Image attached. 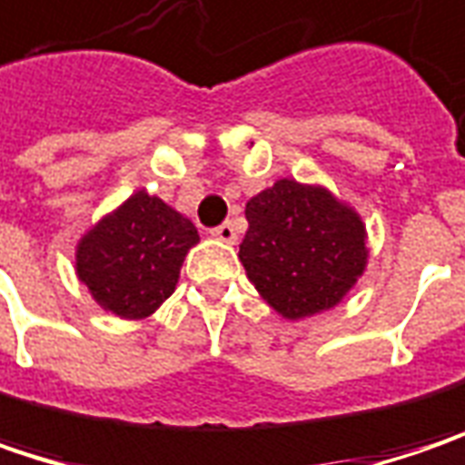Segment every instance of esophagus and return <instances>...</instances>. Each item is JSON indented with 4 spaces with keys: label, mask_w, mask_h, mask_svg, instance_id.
<instances>
[{
    "label": "esophagus",
    "mask_w": 465,
    "mask_h": 465,
    "mask_svg": "<svg viewBox=\"0 0 465 465\" xmlns=\"http://www.w3.org/2000/svg\"><path fill=\"white\" fill-rule=\"evenodd\" d=\"M213 236H215L218 242L233 244V242H236V229H233L232 221H223L221 226H215V229H213Z\"/></svg>",
    "instance_id": "1"
}]
</instances>
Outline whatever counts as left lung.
I'll list each match as a JSON object with an SVG mask.
<instances>
[{
	"mask_svg": "<svg viewBox=\"0 0 465 465\" xmlns=\"http://www.w3.org/2000/svg\"><path fill=\"white\" fill-rule=\"evenodd\" d=\"M239 260L254 289L289 320L331 310L364 271L359 215L320 187L292 179L247 203Z\"/></svg>",
	"mask_w": 465,
	"mask_h": 465,
	"instance_id": "8db88e82",
	"label": "left lung"
}]
</instances>
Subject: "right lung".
Wrapping results in <instances>:
<instances>
[{
    "label": "right lung",
    "instance_id": "obj_1",
    "mask_svg": "<svg viewBox=\"0 0 465 465\" xmlns=\"http://www.w3.org/2000/svg\"><path fill=\"white\" fill-rule=\"evenodd\" d=\"M197 242L190 218L137 193L83 236L77 275L104 310L140 320L172 296L184 254Z\"/></svg>",
    "mask_w": 465,
    "mask_h": 465
}]
</instances>
